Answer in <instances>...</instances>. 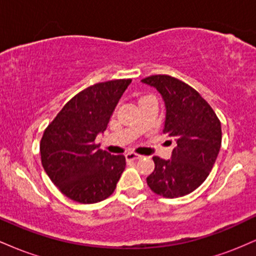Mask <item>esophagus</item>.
<instances>
[{
    "mask_svg": "<svg viewBox=\"0 0 256 256\" xmlns=\"http://www.w3.org/2000/svg\"><path fill=\"white\" fill-rule=\"evenodd\" d=\"M125 158H126V160H130V161H134V160H140V155H138V154H134V152H128V154L125 155Z\"/></svg>",
    "mask_w": 256,
    "mask_h": 256,
    "instance_id": "esophagus-1",
    "label": "esophagus"
}]
</instances>
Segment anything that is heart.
Wrapping results in <instances>:
<instances>
[{"label":"heart","mask_w":256,"mask_h":256,"mask_svg":"<svg viewBox=\"0 0 256 256\" xmlns=\"http://www.w3.org/2000/svg\"><path fill=\"white\" fill-rule=\"evenodd\" d=\"M146 98H148V96H146Z\"/></svg>","instance_id":"heart-1"}]
</instances>
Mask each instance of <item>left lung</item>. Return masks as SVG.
<instances>
[{
    "instance_id": "8db88e82",
    "label": "left lung",
    "mask_w": 256,
    "mask_h": 256,
    "mask_svg": "<svg viewBox=\"0 0 256 256\" xmlns=\"http://www.w3.org/2000/svg\"><path fill=\"white\" fill-rule=\"evenodd\" d=\"M140 82L156 89L162 98L164 134L174 143L171 158H152L155 170L146 183L164 198H182L198 189L213 168L222 146V125L212 107L184 82L165 74Z\"/></svg>"
}]
</instances>
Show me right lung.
Wrapping results in <instances>:
<instances>
[{
    "label": "right lung",
    "instance_id": "1",
    "mask_svg": "<svg viewBox=\"0 0 256 256\" xmlns=\"http://www.w3.org/2000/svg\"><path fill=\"white\" fill-rule=\"evenodd\" d=\"M131 79L98 83L70 100L44 131L40 158L48 177L64 195L79 204L110 198L126 162L95 144Z\"/></svg>",
    "mask_w": 256,
    "mask_h": 256
}]
</instances>
